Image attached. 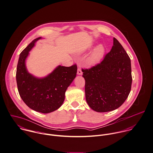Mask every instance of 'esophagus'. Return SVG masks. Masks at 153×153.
I'll return each instance as SVG.
<instances>
[{"label":"esophagus","instance_id":"34e87169","mask_svg":"<svg viewBox=\"0 0 153 153\" xmlns=\"http://www.w3.org/2000/svg\"><path fill=\"white\" fill-rule=\"evenodd\" d=\"M77 74L79 75H82L83 74V72L82 71V69L80 68V66H78V68H77Z\"/></svg>","mask_w":153,"mask_h":153}]
</instances>
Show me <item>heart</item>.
Returning a JSON list of instances; mask_svg holds the SVG:
<instances>
[{
	"label": "heart",
	"instance_id": "b5f03b06",
	"mask_svg": "<svg viewBox=\"0 0 153 153\" xmlns=\"http://www.w3.org/2000/svg\"><path fill=\"white\" fill-rule=\"evenodd\" d=\"M104 51L105 49L103 45H100L97 46L87 58L86 64L87 65H93L97 63L103 57Z\"/></svg>",
	"mask_w": 153,
	"mask_h": 153
}]
</instances>
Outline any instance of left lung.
Returning <instances> with one entry per match:
<instances>
[{"mask_svg": "<svg viewBox=\"0 0 153 153\" xmlns=\"http://www.w3.org/2000/svg\"><path fill=\"white\" fill-rule=\"evenodd\" d=\"M85 79V99L97 112H108L120 107L128 97L131 87V60L119 41L100 63L82 69Z\"/></svg>", "mask_w": 153, "mask_h": 153, "instance_id": "1", "label": "left lung"}]
</instances>
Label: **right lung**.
I'll return each mask as SVG.
<instances>
[{"mask_svg": "<svg viewBox=\"0 0 153 153\" xmlns=\"http://www.w3.org/2000/svg\"><path fill=\"white\" fill-rule=\"evenodd\" d=\"M33 40L21 52L17 63L16 82L20 97L31 109L42 113H49L58 109L63 104L65 93L76 76V65L70 67L59 66L43 78H37L30 74L25 60L35 43Z\"/></svg>", "mask_w": 153, "mask_h": 153, "instance_id": "obj_1", "label": "right lung"}]
</instances>
